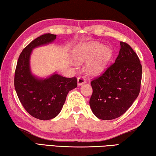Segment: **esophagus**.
<instances>
[{
	"mask_svg": "<svg viewBox=\"0 0 156 156\" xmlns=\"http://www.w3.org/2000/svg\"><path fill=\"white\" fill-rule=\"evenodd\" d=\"M86 83V80L83 76H79L78 78V85L80 86L82 84Z\"/></svg>",
	"mask_w": 156,
	"mask_h": 156,
	"instance_id": "esophagus-1",
	"label": "esophagus"
}]
</instances>
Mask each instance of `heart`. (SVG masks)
<instances>
[{"label":"heart","instance_id":"b5f03b06","mask_svg":"<svg viewBox=\"0 0 156 156\" xmlns=\"http://www.w3.org/2000/svg\"><path fill=\"white\" fill-rule=\"evenodd\" d=\"M113 51L109 46H102L98 42H87L76 45L71 52L73 62L80 63L90 59L87 65V72L91 75H98L105 69L112 59Z\"/></svg>","mask_w":156,"mask_h":156}]
</instances>
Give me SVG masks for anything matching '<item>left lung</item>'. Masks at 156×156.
I'll return each mask as SVG.
<instances>
[{
    "mask_svg": "<svg viewBox=\"0 0 156 156\" xmlns=\"http://www.w3.org/2000/svg\"><path fill=\"white\" fill-rule=\"evenodd\" d=\"M142 65L130 45L120 42L119 54L105 73L91 82L89 105L98 118L109 120L125 113L138 98Z\"/></svg>",
    "mask_w": 156,
    "mask_h": 156,
    "instance_id": "left-lung-1",
    "label": "left lung"
}]
</instances>
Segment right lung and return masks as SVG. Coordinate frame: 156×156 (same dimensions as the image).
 <instances>
[{"label":"right lung","mask_w":156,"mask_h":156,"mask_svg":"<svg viewBox=\"0 0 156 156\" xmlns=\"http://www.w3.org/2000/svg\"><path fill=\"white\" fill-rule=\"evenodd\" d=\"M56 35L45 34L31 41L18 58L14 76L17 96L25 109L37 119L47 120L59 114L69 91L77 87V79L54 73L46 78L32 74L30 56L36 47L53 43Z\"/></svg>","instance_id":"obj_1"}]
</instances>
